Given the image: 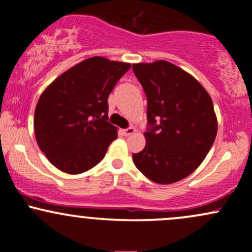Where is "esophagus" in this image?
Returning a JSON list of instances; mask_svg holds the SVG:
<instances>
[{"label": "esophagus", "instance_id": "34e87169", "mask_svg": "<svg viewBox=\"0 0 252 252\" xmlns=\"http://www.w3.org/2000/svg\"><path fill=\"white\" fill-rule=\"evenodd\" d=\"M135 131H136V129L132 128V126H130V128H126V129L123 130V134L126 136H130V135L134 134Z\"/></svg>", "mask_w": 252, "mask_h": 252}]
</instances>
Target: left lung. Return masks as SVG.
I'll list each match as a JSON object with an SVG mask.
<instances>
[{
  "label": "left lung",
  "mask_w": 252,
  "mask_h": 252,
  "mask_svg": "<svg viewBox=\"0 0 252 252\" xmlns=\"http://www.w3.org/2000/svg\"><path fill=\"white\" fill-rule=\"evenodd\" d=\"M132 71L148 100L149 124L146 147L132 161L149 180L174 184L200 166L215 142L212 99L194 77L166 60L134 63Z\"/></svg>",
  "instance_id": "1"
}]
</instances>
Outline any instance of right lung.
Listing matches in <instances>:
<instances>
[{
    "label": "right lung",
    "instance_id": "add662e5",
    "mask_svg": "<svg viewBox=\"0 0 252 252\" xmlns=\"http://www.w3.org/2000/svg\"><path fill=\"white\" fill-rule=\"evenodd\" d=\"M131 63L103 57L83 60L53 80L34 112L37 146L48 161L67 174L91 169L117 138L108 122V98Z\"/></svg>",
    "mask_w": 252,
    "mask_h": 252
}]
</instances>
